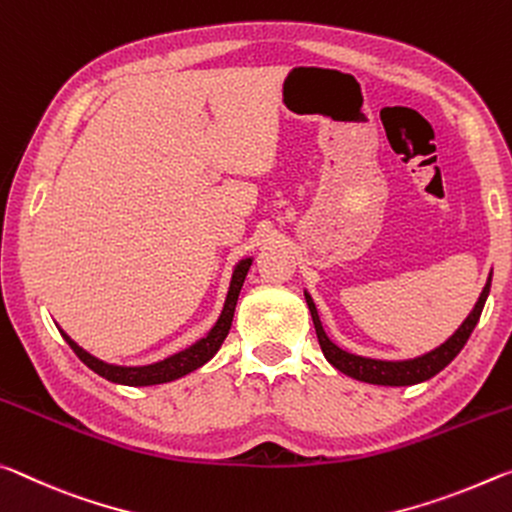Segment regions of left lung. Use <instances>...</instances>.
<instances>
[{"instance_id": "obj_1", "label": "left lung", "mask_w": 512, "mask_h": 512, "mask_svg": "<svg viewBox=\"0 0 512 512\" xmlns=\"http://www.w3.org/2000/svg\"><path fill=\"white\" fill-rule=\"evenodd\" d=\"M490 283H492V274H490L488 283H485L479 301H476V306L472 308V313L467 315V320L458 326V331L451 335L445 345H440L438 349H433V351H429V354L413 358V360H374V358H363V356L349 354V351H342L338 345H333V342L326 338L322 322H320V315H317V308L313 304L311 295H306V304H308V311H311V317H313L320 347L324 351L326 360H329L335 370H340L342 374L351 376V379H358L365 383L413 385V383H422L426 379H431V376H435L440 370H445L451 360L460 354V349L465 347V342L469 335H472L476 322H479L481 311L485 306V299H488V292H490Z\"/></svg>"}]
</instances>
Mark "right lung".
Listing matches in <instances>:
<instances>
[{
  "instance_id": "add662e5",
  "label": "right lung",
  "mask_w": 512,
  "mask_h": 512,
  "mask_svg": "<svg viewBox=\"0 0 512 512\" xmlns=\"http://www.w3.org/2000/svg\"><path fill=\"white\" fill-rule=\"evenodd\" d=\"M249 265H251V258H245V261H240L236 265V270H233L231 288H229V295H226L222 315H220V320L215 322L213 329L208 331L206 338L197 340L192 347L183 349V351H179V354H174L170 358L161 360V363L145 365V367L108 365V363H104V360L90 356L88 351H83L77 345V342L70 340V335H65L63 331L61 333H63V338L67 340V345L74 349V354H77L83 360V363L90 367L92 372H97L99 376H104V379L113 381V383H122V385H156V383H167V381L181 379V376L195 372L197 367L208 363V360H211L217 354V349L222 347V342H224L226 335H229V329H231L233 313H236V304H238V295H240V290H242V283H245V276L249 272Z\"/></svg>"
}]
</instances>
